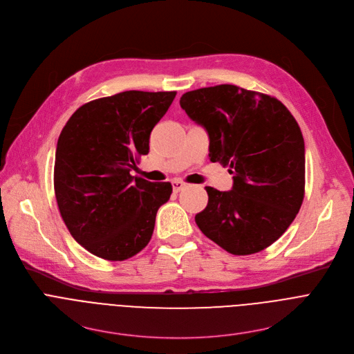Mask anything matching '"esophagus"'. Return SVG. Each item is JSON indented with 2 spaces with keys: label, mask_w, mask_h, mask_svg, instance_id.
I'll return each instance as SVG.
<instances>
[{
  "label": "esophagus",
  "mask_w": 354,
  "mask_h": 354,
  "mask_svg": "<svg viewBox=\"0 0 354 354\" xmlns=\"http://www.w3.org/2000/svg\"><path fill=\"white\" fill-rule=\"evenodd\" d=\"M172 187H174V192H180L183 187H186V183H183V182H180V180H174L172 182Z\"/></svg>",
  "instance_id": "34e87169"
}]
</instances>
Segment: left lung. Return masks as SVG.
<instances>
[{
    "mask_svg": "<svg viewBox=\"0 0 354 354\" xmlns=\"http://www.w3.org/2000/svg\"><path fill=\"white\" fill-rule=\"evenodd\" d=\"M180 108L210 138V161L228 167V192L206 186L200 231L232 255H252L277 241L304 200L306 147L279 99L223 84L186 92Z\"/></svg>",
    "mask_w": 354,
    "mask_h": 354,
    "instance_id": "obj_1",
    "label": "left lung"
}]
</instances>
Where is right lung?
Masks as SVG:
<instances>
[{"instance_id": "1", "label": "right lung", "mask_w": 354, "mask_h": 354, "mask_svg": "<svg viewBox=\"0 0 354 354\" xmlns=\"http://www.w3.org/2000/svg\"><path fill=\"white\" fill-rule=\"evenodd\" d=\"M176 92L126 91L78 108L56 149L55 193L73 238L92 255L126 261L153 235L169 182H148L130 171L148 154L149 134Z\"/></svg>"}]
</instances>
